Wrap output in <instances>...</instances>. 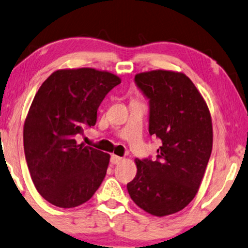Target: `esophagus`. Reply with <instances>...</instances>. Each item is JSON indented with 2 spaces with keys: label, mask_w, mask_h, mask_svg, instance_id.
<instances>
[{
  "label": "esophagus",
  "mask_w": 248,
  "mask_h": 248,
  "mask_svg": "<svg viewBox=\"0 0 248 248\" xmlns=\"http://www.w3.org/2000/svg\"><path fill=\"white\" fill-rule=\"evenodd\" d=\"M122 161V157L115 155V154H113L112 156H110V163L112 164H118Z\"/></svg>",
  "instance_id": "1"
}]
</instances>
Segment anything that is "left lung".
Returning <instances> with one entry per match:
<instances>
[{
    "mask_svg": "<svg viewBox=\"0 0 248 248\" xmlns=\"http://www.w3.org/2000/svg\"><path fill=\"white\" fill-rule=\"evenodd\" d=\"M134 81L149 99V133L161 140L155 160H135L131 198L153 216L178 213L195 198L211 149L213 125L202 96L185 74L153 70Z\"/></svg>",
    "mask_w": 248,
    "mask_h": 248,
    "instance_id": "8db88e82",
    "label": "left lung"
}]
</instances>
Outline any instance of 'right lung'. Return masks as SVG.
I'll return each mask as SVG.
<instances>
[{
    "label": "right lung",
    "mask_w": 248,
    "mask_h": 248,
    "mask_svg": "<svg viewBox=\"0 0 248 248\" xmlns=\"http://www.w3.org/2000/svg\"><path fill=\"white\" fill-rule=\"evenodd\" d=\"M118 84L115 75L79 68L57 70L39 88L24 122L23 145L32 181L48 202L74 208L99 188L109 154L76 138L96 124L100 103Z\"/></svg>",
    "instance_id": "add662e5"
}]
</instances>
